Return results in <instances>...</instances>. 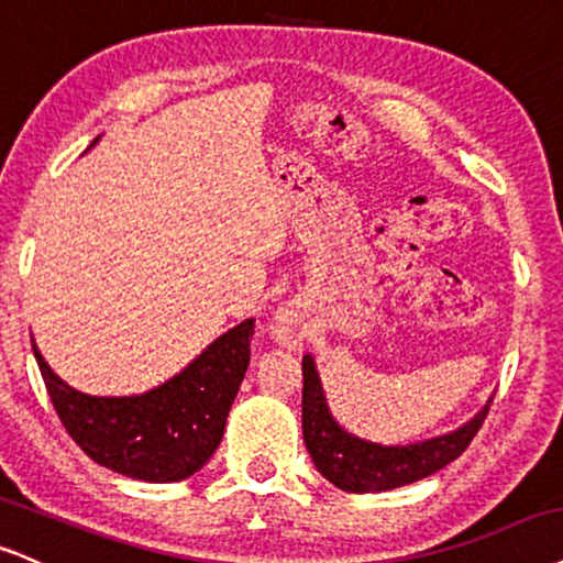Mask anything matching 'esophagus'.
<instances>
[{
  "instance_id": "1",
  "label": "esophagus",
  "mask_w": 563,
  "mask_h": 563,
  "mask_svg": "<svg viewBox=\"0 0 563 563\" xmlns=\"http://www.w3.org/2000/svg\"><path fill=\"white\" fill-rule=\"evenodd\" d=\"M273 341L288 349L296 346V328L286 320V317H280V320L273 324Z\"/></svg>"
}]
</instances>
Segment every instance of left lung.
<instances>
[{
	"label": "left lung",
	"mask_w": 563,
	"mask_h": 563,
	"mask_svg": "<svg viewBox=\"0 0 563 563\" xmlns=\"http://www.w3.org/2000/svg\"><path fill=\"white\" fill-rule=\"evenodd\" d=\"M301 372L303 443H307L317 472L346 493H383L435 475L453 459L462 456L477 430L483 428L487 409L493 404V398H487V404L470 422L453 432H445V435L409 445H383L358 438L335 422L311 354L303 356Z\"/></svg>",
	"instance_id": "obj_1"
}]
</instances>
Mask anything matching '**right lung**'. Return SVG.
<instances>
[{"instance_id": "obj_1", "label": "right lung", "mask_w": 563, "mask_h": 563, "mask_svg": "<svg viewBox=\"0 0 563 563\" xmlns=\"http://www.w3.org/2000/svg\"><path fill=\"white\" fill-rule=\"evenodd\" d=\"M252 335L254 320H243L178 375L139 396L80 393L54 375L33 338L31 343L54 409L88 459L141 483H180L220 445L252 356Z\"/></svg>"}]
</instances>
